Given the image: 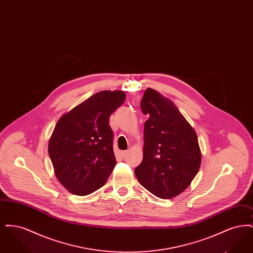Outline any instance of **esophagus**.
<instances>
[{"label":"esophagus","mask_w":253,"mask_h":253,"mask_svg":"<svg viewBox=\"0 0 253 253\" xmlns=\"http://www.w3.org/2000/svg\"><path fill=\"white\" fill-rule=\"evenodd\" d=\"M128 153H129L128 150H126V151H121V152H120V156H121V157H124Z\"/></svg>","instance_id":"1"}]
</instances>
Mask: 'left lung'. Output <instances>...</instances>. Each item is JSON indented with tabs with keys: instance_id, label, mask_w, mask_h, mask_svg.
Masks as SVG:
<instances>
[{
	"instance_id": "left-lung-1",
	"label": "left lung",
	"mask_w": 253,
	"mask_h": 253,
	"mask_svg": "<svg viewBox=\"0 0 253 253\" xmlns=\"http://www.w3.org/2000/svg\"><path fill=\"white\" fill-rule=\"evenodd\" d=\"M140 107L149 115L144 123L143 159L134 173L138 182L162 199L183 193L201 165L197 134L175 104L147 88Z\"/></svg>"
}]
</instances>
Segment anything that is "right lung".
<instances>
[{
	"label": "right lung",
	"instance_id": "obj_1",
	"mask_svg": "<svg viewBox=\"0 0 253 253\" xmlns=\"http://www.w3.org/2000/svg\"><path fill=\"white\" fill-rule=\"evenodd\" d=\"M123 91H101L65 113L49 139L57 179L70 193L84 196L100 189L117 164L110 116L124 102Z\"/></svg>",
	"mask_w": 253,
	"mask_h": 253
}]
</instances>
